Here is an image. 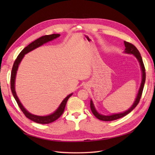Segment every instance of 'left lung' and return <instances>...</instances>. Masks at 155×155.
I'll return each mask as SVG.
<instances>
[{"label":"left lung","instance_id":"left-lung-1","mask_svg":"<svg viewBox=\"0 0 155 155\" xmlns=\"http://www.w3.org/2000/svg\"><path fill=\"white\" fill-rule=\"evenodd\" d=\"M124 46H125L124 53L133 54L134 57L137 58L138 61H139V62L140 66V68H141V71H142V81H141V84H140V86L139 88V92H138L136 99H135V101H134V103L133 104L132 106L130 107V108H128L127 110L123 112V113L113 114L110 115L101 114L98 113L97 110H96V108H95V107H94V105L93 104V101L91 100V109L92 113H93V114L98 118V119L103 120V121L114 120L118 119V118H120L126 116L127 114L130 113V112L137 107V105L139 104L140 99V97H141V95H142V93H143L144 85V83H145V79H146V72H145V68H144V66L143 64L142 57H141L139 51H138V49L135 47H134L133 44H131V43H130V42H128L126 41H124Z\"/></svg>","mask_w":155,"mask_h":155}]
</instances>
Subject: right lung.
Segmentation results:
<instances>
[{
  "mask_svg": "<svg viewBox=\"0 0 155 155\" xmlns=\"http://www.w3.org/2000/svg\"><path fill=\"white\" fill-rule=\"evenodd\" d=\"M61 35L59 34L45 35L37 39V40H35L32 42H31V44H29L27 47H26L21 52H20V54H18L17 58H16V59L14 62V64H13V67L12 68L11 77V88L13 97H14V98H15V100L16 101V103H17L18 107L22 111V113L25 114V116L28 118H29L30 120L34 121L37 123L48 124V123H52V122H54L57 119H58V118L61 116L62 114L63 113L66 104H67V102L68 98L72 96V93L68 94V96L62 101V103H61L60 105H59V107H58L57 109L52 114L47 115V116H38V115L31 114V113H29V112L24 107H23V105L21 104V102H20L17 95H16V91H15V79H16V72H17V70H18L20 63H21L23 57H25V55L26 54H27L28 52L33 51L35 48L41 47V46H42V45H44L49 41H51L52 40H54V39L59 37Z\"/></svg>",
  "mask_w": 155,
  "mask_h": 155,
  "instance_id": "obj_1",
  "label": "right lung"
}]
</instances>
